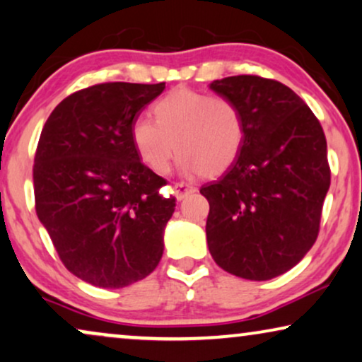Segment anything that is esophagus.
I'll return each instance as SVG.
<instances>
[{"mask_svg":"<svg viewBox=\"0 0 362 362\" xmlns=\"http://www.w3.org/2000/svg\"><path fill=\"white\" fill-rule=\"evenodd\" d=\"M194 191L196 187L192 185H187V182H175V186H173V192H175L177 201L185 199V197L192 194Z\"/></svg>","mask_w":362,"mask_h":362,"instance_id":"1","label":"esophagus"}]
</instances>
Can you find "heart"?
Listing matches in <instances>:
<instances>
[{
	"instance_id": "1",
	"label": "heart",
	"mask_w": 362,
	"mask_h": 362,
	"mask_svg": "<svg viewBox=\"0 0 362 362\" xmlns=\"http://www.w3.org/2000/svg\"><path fill=\"white\" fill-rule=\"evenodd\" d=\"M132 123V143L143 163L165 173L177 150V166L186 175H224L240 155L245 138L244 117L235 102L192 88H175Z\"/></svg>"
}]
</instances>
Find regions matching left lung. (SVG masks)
<instances>
[{"mask_svg":"<svg viewBox=\"0 0 362 362\" xmlns=\"http://www.w3.org/2000/svg\"><path fill=\"white\" fill-rule=\"evenodd\" d=\"M240 108L244 146L209 201L207 245L221 269L247 280L288 272L313 247L331 171L326 138L310 107L284 83L234 76L209 86Z\"/></svg>","mask_w":362,"mask_h":362,"instance_id":"1","label":"left lung"}]
</instances>
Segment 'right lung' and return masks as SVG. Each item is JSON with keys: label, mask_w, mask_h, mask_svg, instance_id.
Returning a JSON list of instances; mask_svg holds the SVG:
<instances>
[{"label": "right lung", "mask_w": 362, "mask_h": 362, "mask_svg": "<svg viewBox=\"0 0 362 362\" xmlns=\"http://www.w3.org/2000/svg\"><path fill=\"white\" fill-rule=\"evenodd\" d=\"M165 90L160 83L108 82L64 98L34 156V197L66 269L100 288H123L160 264L175 197L140 161L132 123Z\"/></svg>", "instance_id": "obj_1"}]
</instances>
